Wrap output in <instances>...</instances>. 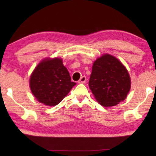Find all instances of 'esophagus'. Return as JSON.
<instances>
[{"label": "esophagus", "instance_id": "esophagus-1", "mask_svg": "<svg viewBox=\"0 0 156 156\" xmlns=\"http://www.w3.org/2000/svg\"><path fill=\"white\" fill-rule=\"evenodd\" d=\"M86 82H87V77H86L85 76H82L78 82L79 84H84Z\"/></svg>", "mask_w": 156, "mask_h": 156}]
</instances>
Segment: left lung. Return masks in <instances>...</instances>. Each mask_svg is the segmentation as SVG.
Instances as JSON below:
<instances>
[{
  "label": "left lung",
  "instance_id": "1",
  "mask_svg": "<svg viewBox=\"0 0 156 156\" xmlns=\"http://www.w3.org/2000/svg\"><path fill=\"white\" fill-rule=\"evenodd\" d=\"M88 85L99 103L112 107L127 97L131 80L127 69L118 59L105 54L94 62Z\"/></svg>",
  "mask_w": 156,
  "mask_h": 156
}]
</instances>
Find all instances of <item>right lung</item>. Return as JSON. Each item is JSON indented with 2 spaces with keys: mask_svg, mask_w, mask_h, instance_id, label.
<instances>
[{
  "mask_svg": "<svg viewBox=\"0 0 156 156\" xmlns=\"http://www.w3.org/2000/svg\"><path fill=\"white\" fill-rule=\"evenodd\" d=\"M29 83L34 97L48 106L58 105L76 85L59 58L41 61L32 73Z\"/></svg>",
  "mask_w": 156,
  "mask_h": 156,
  "instance_id": "obj_1",
  "label": "right lung"
}]
</instances>
